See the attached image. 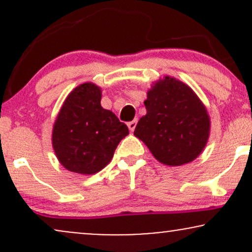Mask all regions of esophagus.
<instances>
[{"instance_id": "obj_1", "label": "esophagus", "mask_w": 252, "mask_h": 252, "mask_svg": "<svg viewBox=\"0 0 252 252\" xmlns=\"http://www.w3.org/2000/svg\"><path fill=\"white\" fill-rule=\"evenodd\" d=\"M136 124H137V120H134V121H131V122L128 123V128L130 131H134L136 128Z\"/></svg>"}]
</instances>
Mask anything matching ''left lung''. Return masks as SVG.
Masks as SVG:
<instances>
[{
    "instance_id": "8db88e82",
    "label": "left lung",
    "mask_w": 252,
    "mask_h": 252,
    "mask_svg": "<svg viewBox=\"0 0 252 252\" xmlns=\"http://www.w3.org/2000/svg\"><path fill=\"white\" fill-rule=\"evenodd\" d=\"M146 116L134 135L146 143L156 160L167 166H181L198 158L210 135L206 108L193 90L167 76L148 91Z\"/></svg>"
}]
</instances>
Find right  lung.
Here are the masks:
<instances>
[{"label": "right lung", "mask_w": 252, "mask_h": 252, "mask_svg": "<svg viewBox=\"0 0 252 252\" xmlns=\"http://www.w3.org/2000/svg\"><path fill=\"white\" fill-rule=\"evenodd\" d=\"M102 91L92 83L68 94L53 126L58 160L71 172L94 174L111 161L118 143L129 134L116 115L100 105Z\"/></svg>", "instance_id": "add662e5"}]
</instances>
